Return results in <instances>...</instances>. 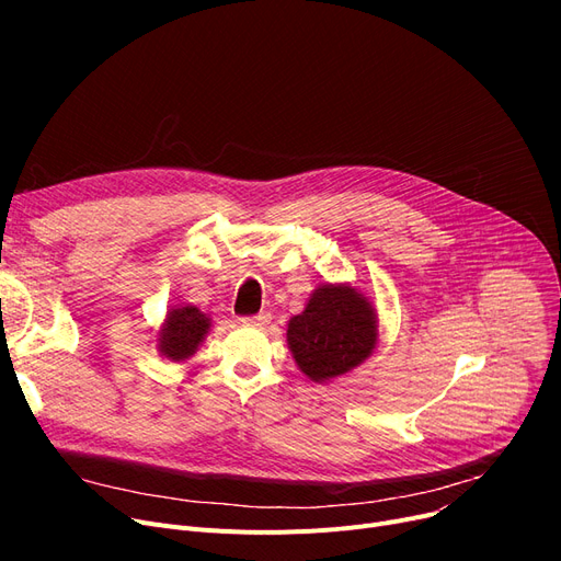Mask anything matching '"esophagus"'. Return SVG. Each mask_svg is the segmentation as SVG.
Returning <instances> with one entry per match:
<instances>
[{
	"mask_svg": "<svg viewBox=\"0 0 561 561\" xmlns=\"http://www.w3.org/2000/svg\"><path fill=\"white\" fill-rule=\"evenodd\" d=\"M241 322H243V325H250V328H263V325H268V322H271V313L261 311V313H254V316H245V318H241Z\"/></svg>",
	"mask_w": 561,
	"mask_h": 561,
	"instance_id": "esophagus-1",
	"label": "esophagus"
}]
</instances>
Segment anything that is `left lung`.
I'll return each mask as SVG.
<instances>
[{
	"instance_id": "1",
	"label": "left lung",
	"mask_w": 561,
	"mask_h": 561,
	"mask_svg": "<svg viewBox=\"0 0 561 561\" xmlns=\"http://www.w3.org/2000/svg\"><path fill=\"white\" fill-rule=\"evenodd\" d=\"M286 339L300 370L313 381H328L370 357L377 313L357 288L322 284L305 311L290 318Z\"/></svg>"
}]
</instances>
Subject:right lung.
<instances>
[{"instance_id":"obj_1","label":"right lung","mask_w":561,"mask_h":561,"mask_svg":"<svg viewBox=\"0 0 561 561\" xmlns=\"http://www.w3.org/2000/svg\"><path fill=\"white\" fill-rule=\"evenodd\" d=\"M211 328V318H206L197 307H176L168 311L163 328L159 330V350L172 362L188 359L202 339Z\"/></svg>"}]
</instances>
